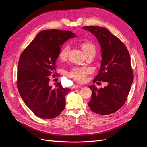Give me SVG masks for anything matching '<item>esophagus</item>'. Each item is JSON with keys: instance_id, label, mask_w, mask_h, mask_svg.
I'll return each instance as SVG.
<instances>
[{"instance_id": "34e87169", "label": "esophagus", "mask_w": 147, "mask_h": 147, "mask_svg": "<svg viewBox=\"0 0 147 147\" xmlns=\"http://www.w3.org/2000/svg\"><path fill=\"white\" fill-rule=\"evenodd\" d=\"M78 87H79V86L78 85V84H74V85L72 86V87H71V89H74L78 88Z\"/></svg>"}]
</instances>
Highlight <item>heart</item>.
Listing matches in <instances>:
<instances>
[{
  "mask_svg": "<svg viewBox=\"0 0 147 147\" xmlns=\"http://www.w3.org/2000/svg\"><path fill=\"white\" fill-rule=\"evenodd\" d=\"M81 48L83 51L84 55L90 53H95V47L93 43L90 42H83L81 43ZM69 51L68 45H65L61 49L59 53V58L61 60H65L67 57ZM90 72V70L87 68H78L74 67L69 71L68 74L74 80L83 82L86 80L87 74Z\"/></svg>",
  "mask_w": 147,
  "mask_h": 147,
  "instance_id": "1",
  "label": "heart"
}]
</instances>
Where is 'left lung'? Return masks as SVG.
I'll return each instance as SVG.
<instances>
[{
    "label": "left lung",
    "mask_w": 147,
    "mask_h": 147,
    "mask_svg": "<svg viewBox=\"0 0 147 147\" xmlns=\"http://www.w3.org/2000/svg\"><path fill=\"white\" fill-rule=\"evenodd\" d=\"M83 29L93 34L101 46L102 61L99 72L93 80L104 82L107 86L98 89L89 86L91 110L108 115L119 110L126 101L133 82L130 57L126 46L109 30L101 27L85 26Z\"/></svg>",
    "instance_id": "obj_1"
}]
</instances>
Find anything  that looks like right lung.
Listing matches in <instances>:
<instances>
[{"label":"right lung","mask_w":147,"mask_h":147,"mask_svg":"<svg viewBox=\"0 0 147 147\" xmlns=\"http://www.w3.org/2000/svg\"><path fill=\"white\" fill-rule=\"evenodd\" d=\"M75 37L70 31L43 30L21 54L18 64V89L23 101L38 117L55 118L64 109L69 89L63 88L61 82L53 89L49 85V76L56 73V61L61 45Z\"/></svg>","instance_id":"obj_1"}]
</instances>
